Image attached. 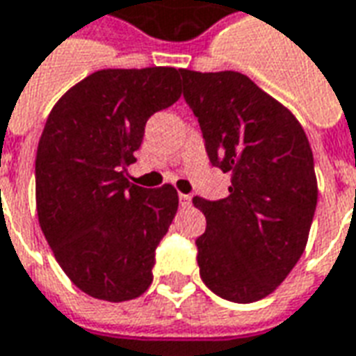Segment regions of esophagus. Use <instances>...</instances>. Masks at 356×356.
<instances>
[{"instance_id": "1", "label": "esophagus", "mask_w": 356, "mask_h": 356, "mask_svg": "<svg viewBox=\"0 0 356 356\" xmlns=\"http://www.w3.org/2000/svg\"><path fill=\"white\" fill-rule=\"evenodd\" d=\"M179 202H181V206H183V208H188V206H191V202H193V196L179 195Z\"/></svg>"}]
</instances>
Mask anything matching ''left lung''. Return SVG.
I'll list each match as a JSON object with an SVG mask.
<instances>
[{
    "label": "left lung",
    "mask_w": 356,
    "mask_h": 356,
    "mask_svg": "<svg viewBox=\"0 0 356 356\" xmlns=\"http://www.w3.org/2000/svg\"><path fill=\"white\" fill-rule=\"evenodd\" d=\"M186 104L229 195L193 198L206 216L196 238L206 287L233 302L268 297L299 262L318 200L310 144L282 102L237 71H181Z\"/></svg>",
    "instance_id": "8db88e82"
}]
</instances>
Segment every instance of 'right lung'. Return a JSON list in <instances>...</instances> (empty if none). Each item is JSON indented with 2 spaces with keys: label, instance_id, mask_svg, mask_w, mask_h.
I'll use <instances>...</instances> for the list:
<instances>
[{
  "label": "right lung",
  "instance_id": "right-lung-1",
  "mask_svg": "<svg viewBox=\"0 0 356 356\" xmlns=\"http://www.w3.org/2000/svg\"><path fill=\"white\" fill-rule=\"evenodd\" d=\"M181 69H102L49 111L36 152V212L67 277L94 299L123 302L152 283L154 252L175 218V186L133 185L148 118L181 98Z\"/></svg>",
  "mask_w": 356,
  "mask_h": 356
}]
</instances>
